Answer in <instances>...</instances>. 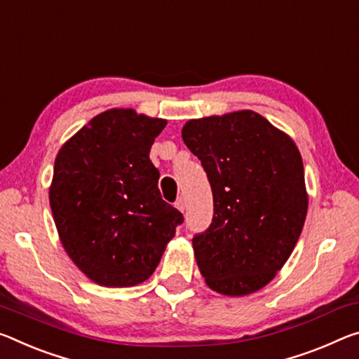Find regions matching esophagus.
Instances as JSON below:
<instances>
[{"label": "esophagus", "instance_id": "34e87169", "mask_svg": "<svg viewBox=\"0 0 359 359\" xmlns=\"http://www.w3.org/2000/svg\"><path fill=\"white\" fill-rule=\"evenodd\" d=\"M175 208H177L179 210H180V212H184V210H185V200H184V198H179V200L177 201H175Z\"/></svg>", "mask_w": 359, "mask_h": 359}]
</instances>
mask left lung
Here are the masks:
<instances>
[{"label":"left lung","mask_w":359,"mask_h":359,"mask_svg":"<svg viewBox=\"0 0 359 359\" xmlns=\"http://www.w3.org/2000/svg\"><path fill=\"white\" fill-rule=\"evenodd\" d=\"M182 139L212 189V224L191 241L204 281L230 297L259 291L286 264L305 224L297 145L252 110L190 119Z\"/></svg>","instance_id":"obj_1"}]
</instances>
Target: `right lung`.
<instances>
[{
	"label": "right lung",
	"instance_id": "add662e5",
	"mask_svg": "<svg viewBox=\"0 0 359 359\" xmlns=\"http://www.w3.org/2000/svg\"><path fill=\"white\" fill-rule=\"evenodd\" d=\"M163 118L133 108L102 111L57 153L49 187L55 229L90 281L130 287L153 275L184 222L161 198L150 149Z\"/></svg>",
	"mask_w": 359,
	"mask_h": 359
}]
</instances>
